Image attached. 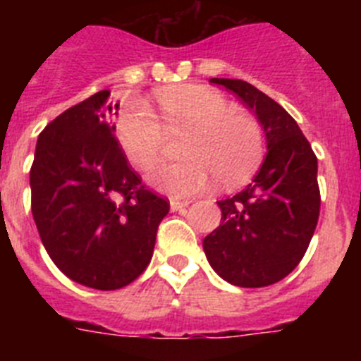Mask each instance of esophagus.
I'll return each mask as SVG.
<instances>
[{
  "mask_svg": "<svg viewBox=\"0 0 361 361\" xmlns=\"http://www.w3.org/2000/svg\"><path fill=\"white\" fill-rule=\"evenodd\" d=\"M190 204H191L190 199H171L170 208L171 212H180V209H184L186 206H190Z\"/></svg>",
  "mask_w": 361,
  "mask_h": 361,
  "instance_id": "obj_1",
  "label": "esophagus"
}]
</instances>
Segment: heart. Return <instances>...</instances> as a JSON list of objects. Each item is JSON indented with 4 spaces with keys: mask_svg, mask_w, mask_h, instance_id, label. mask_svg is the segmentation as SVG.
Returning a JSON list of instances; mask_svg holds the SVG:
<instances>
[{
    "mask_svg": "<svg viewBox=\"0 0 361 361\" xmlns=\"http://www.w3.org/2000/svg\"><path fill=\"white\" fill-rule=\"evenodd\" d=\"M166 130H186L180 153L184 161L155 166L146 180L171 197L204 190L215 175L226 184L240 183L262 157V132L253 117L229 108L220 92L200 85H178L157 94ZM124 155L139 170L157 161L164 129L142 99H130L116 121Z\"/></svg>",
    "mask_w": 361,
    "mask_h": 361,
    "instance_id": "b5f03b06",
    "label": "heart"
}]
</instances>
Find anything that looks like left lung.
Instances as JSON below:
<instances>
[{"label":"left lung","mask_w":361,"mask_h":361,"mask_svg":"<svg viewBox=\"0 0 361 361\" xmlns=\"http://www.w3.org/2000/svg\"><path fill=\"white\" fill-rule=\"evenodd\" d=\"M233 92L266 133L260 170L237 195L219 200L220 226L202 240L220 279L266 288L295 269L320 215L318 161L296 121L276 101L240 79H209Z\"/></svg>","instance_id":"1"}]
</instances>
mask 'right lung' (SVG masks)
<instances>
[{"mask_svg": "<svg viewBox=\"0 0 361 361\" xmlns=\"http://www.w3.org/2000/svg\"><path fill=\"white\" fill-rule=\"evenodd\" d=\"M108 99L110 90H101L57 116L37 137L30 168L44 250L70 280L101 291L124 288L146 269L170 212L128 164Z\"/></svg>", "mask_w": 361, "mask_h": 361, "instance_id": "right-lung-1", "label": "right lung"}]
</instances>
